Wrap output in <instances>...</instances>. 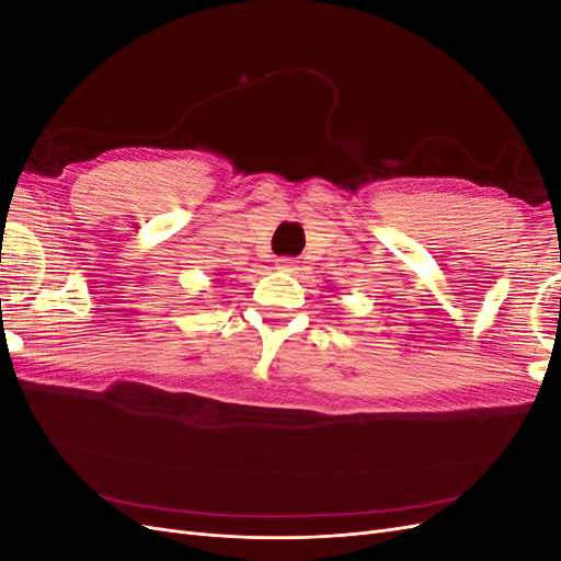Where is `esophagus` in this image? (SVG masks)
Instances as JSON below:
<instances>
[{
  "label": "esophagus",
  "instance_id": "34e87169",
  "mask_svg": "<svg viewBox=\"0 0 561 561\" xmlns=\"http://www.w3.org/2000/svg\"><path fill=\"white\" fill-rule=\"evenodd\" d=\"M276 268H278V271H285V274H295V271H297V262H293V260H278V262H276Z\"/></svg>",
  "mask_w": 561,
  "mask_h": 561
}]
</instances>
